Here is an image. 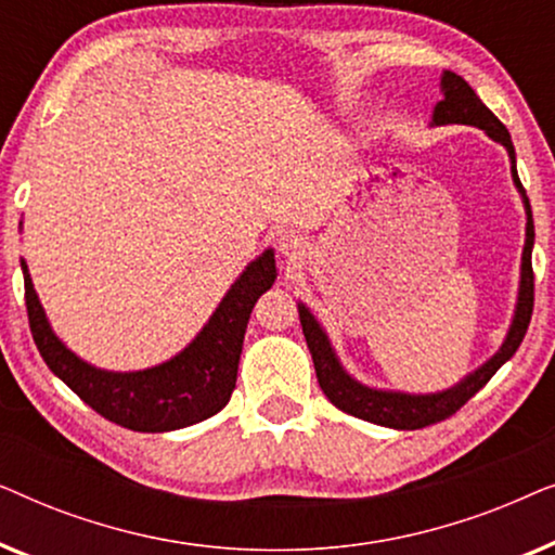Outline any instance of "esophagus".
I'll use <instances>...</instances> for the list:
<instances>
[{
    "label": "esophagus",
    "instance_id": "34e87169",
    "mask_svg": "<svg viewBox=\"0 0 555 555\" xmlns=\"http://www.w3.org/2000/svg\"><path fill=\"white\" fill-rule=\"evenodd\" d=\"M280 249H283V255H287V257H300L302 255V242L295 237V234H285V237L280 240Z\"/></svg>",
    "mask_w": 555,
    "mask_h": 555
}]
</instances>
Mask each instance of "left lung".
<instances>
[{
	"mask_svg": "<svg viewBox=\"0 0 555 555\" xmlns=\"http://www.w3.org/2000/svg\"><path fill=\"white\" fill-rule=\"evenodd\" d=\"M442 90H444V101L437 103L435 124L437 126H444V124L477 126L482 128L490 139L503 143L513 162L515 186H518L522 196H526V189H522L518 171H515V149H513L507 128L500 124L495 113L480 101V95H477L475 90L469 88V82L465 78H460L457 73L447 70L442 75ZM526 209H528V227H526V249H522L520 298H518V310H515L511 333H507L503 348H500V351L492 356L485 366L477 369L475 374H469L465 382L457 384L450 391L429 393V397H409V393L376 391V389H366V386L356 384L353 378L340 369V363L331 351L328 338H325L321 325L315 323V318L310 315L306 308L298 306L302 333H306L310 356H313L318 384H321L323 393L331 399L333 406H338L340 412L346 414L359 416V420L382 424V427L422 429V427H429V424L447 420V416H452L454 412H460V409L465 406L492 376H495V371L503 366L515 351H518V346L522 344V336H526L528 331L530 315H533V300H535L533 280L535 278H533V260H530V255H533L535 232H533V211H530L528 196H526Z\"/></svg>",
	"mask_w": 555,
	"mask_h": 555,
	"instance_id": "left-lung-1",
	"label": "left lung"
}]
</instances>
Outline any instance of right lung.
<instances>
[{
	"label": "right lung",
	"mask_w": 555,
	"mask_h": 555,
	"mask_svg": "<svg viewBox=\"0 0 555 555\" xmlns=\"http://www.w3.org/2000/svg\"><path fill=\"white\" fill-rule=\"evenodd\" d=\"M25 272V306L35 346L55 376L90 409L133 431H171L222 412L237 384V366L255 302L275 280V257L268 249L232 285L204 331L177 359L135 374H111L88 366L55 338Z\"/></svg>",
	"instance_id": "add662e5"
}]
</instances>
